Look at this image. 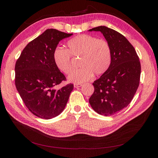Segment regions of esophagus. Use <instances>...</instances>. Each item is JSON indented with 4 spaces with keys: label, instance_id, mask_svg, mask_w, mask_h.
<instances>
[{
    "label": "esophagus",
    "instance_id": "34e87169",
    "mask_svg": "<svg viewBox=\"0 0 158 158\" xmlns=\"http://www.w3.org/2000/svg\"><path fill=\"white\" fill-rule=\"evenodd\" d=\"M82 84H74V88H78V87H80V86H82Z\"/></svg>",
    "mask_w": 158,
    "mask_h": 158
}]
</instances>
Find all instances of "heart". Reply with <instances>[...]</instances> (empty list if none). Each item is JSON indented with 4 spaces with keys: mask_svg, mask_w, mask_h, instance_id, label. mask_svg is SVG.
<instances>
[{
    "mask_svg": "<svg viewBox=\"0 0 158 158\" xmlns=\"http://www.w3.org/2000/svg\"><path fill=\"white\" fill-rule=\"evenodd\" d=\"M68 49L57 47L53 51L55 64L61 73L69 74L73 69L72 56L80 58L81 69L69 76L71 82L80 84L92 78L94 74H104L111 64L112 51L109 42L89 34H80L67 42Z\"/></svg>",
    "mask_w": 158,
    "mask_h": 158,
    "instance_id": "b5f03b06",
    "label": "heart"
}]
</instances>
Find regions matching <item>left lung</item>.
Wrapping results in <instances>:
<instances>
[{
  "instance_id": "1",
  "label": "left lung",
  "mask_w": 158,
  "mask_h": 158,
  "mask_svg": "<svg viewBox=\"0 0 158 158\" xmlns=\"http://www.w3.org/2000/svg\"><path fill=\"white\" fill-rule=\"evenodd\" d=\"M89 31H101L111 45V66L94 81V92L89 99L95 111L110 116L127 107L132 101L140 84V62L132 45L121 33L106 26Z\"/></svg>"
}]
</instances>
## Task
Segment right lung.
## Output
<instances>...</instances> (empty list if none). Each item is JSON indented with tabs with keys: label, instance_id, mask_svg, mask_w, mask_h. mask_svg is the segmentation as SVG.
I'll return each instance as SVG.
<instances>
[{
	"label": "right lung",
	"instance_id": "right-lung-1",
	"mask_svg": "<svg viewBox=\"0 0 158 158\" xmlns=\"http://www.w3.org/2000/svg\"><path fill=\"white\" fill-rule=\"evenodd\" d=\"M72 35L47 30L25 47L16 60V89L29 111L40 118L50 119L59 115L73 89V84L54 88L66 78L56 68L53 51L60 40Z\"/></svg>",
	"mask_w": 158,
	"mask_h": 158
}]
</instances>
